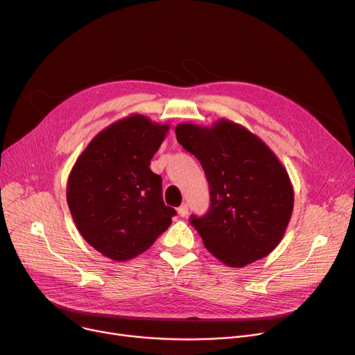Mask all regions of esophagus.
Instances as JSON below:
<instances>
[{
  "label": "esophagus",
  "instance_id": "esophagus-1",
  "mask_svg": "<svg viewBox=\"0 0 355 355\" xmlns=\"http://www.w3.org/2000/svg\"><path fill=\"white\" fill-rule=\"evenodd\" d=\"M177 212H178L180 217H187V214H188V205H187V204H182L181 207H178Z\"/></svg>",
  "mask_w": 355,
  "mask_h": 355
}]
</instances>
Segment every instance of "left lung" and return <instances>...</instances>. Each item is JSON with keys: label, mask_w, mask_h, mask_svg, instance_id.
Listing matches in <instances>:
<instances>
[{"label": "left lung", "mask_w": 355, "mask_h": 355, "mask_svg": "<svg viewBox=\"0 0 355 355\" xmlns=\"http://www.w3.org/2000/svg\"><path fill=\"white\" fill-rule=\"evenodd\" d=\"M175 134L209 184V211L191 217L205 248L232 268L267 257L293 216L294 188L284 165L261 138L225 118L211 127L181 123Z\"/></svg>", "instance_id": "8db88e82"}]
</instances>
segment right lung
I'll use <instances>...</instances> for the list:
<instances>
[{
	"label": "right lung",
	"mask_w": 355,
	"mask_h": 355,
	"mask_svg": "<svg viewBox=\"0 0 355 355\" xmlns=\"http://www.w3.org/2000/svg\"><path fill=\"white\" fill-rule=\"evenodd\" d=\"M168 130L131 114L101 130L71 168V217L83 239L114 261L143 254L173 223L175 209L164 204L162 180L150 170Z\"/></svg>",
	"instance_id": "add662e5"
}]
</instances>
